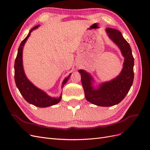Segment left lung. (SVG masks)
<instances>
[{
	"instance_id": "8db88e82",
	"label": "left lung",
	"mask_w": 150,
	"mask_h": 150,
	"mask_svg": "<svg viewBox=\"0 0 150 150\" xmlns=\"http://www.w3.org/2000/svg\"><path fill=\"white\" fill-rule=\"evenodd\" d=\"M105 30L124 57L120 73L110 81L95 85L96 81L88 72L84 69L78 72L81 73L86 100L96 106L108 107L119 104L129 92L134 79V58L129 44L121 32L112 28H106Z\"/></svg>"
}]
</instances>
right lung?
Instances as JSON below:
<instances>
[{
    "label": "right lung",
    "mask_w": 150,
    "mask_h": 150,
    "mask_svg": "<svg viewBox=\"0 0 150 150\" xmlns=\"http://www.w3.org/2000/svg\"><path fill=\"white\" fill-rule=\"evenodd\" d=\"M40 25H38L30 29L27 37L21 42L20 46L18 49L17 55L15 60L14 71H15V82L16 86L20 91L22 96L25 99V100L29 104L39 108H47L51 106L59 103L61 100L62 93L59 97L55 98L50 96L43 90L39 88L30 82L29 79L27 78L25 74L23 66V61H22V53L24 45L28 39L30 33L34 30L38 29ZM72 73L67 76L62 83L61 88L67 82Z\"/></svg>",
    "instance_id": "1"
}]
</instances>
